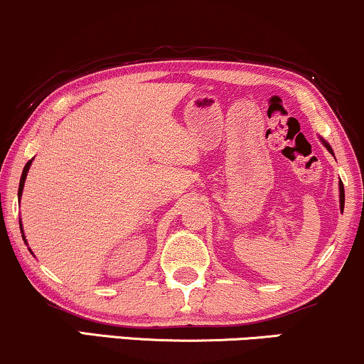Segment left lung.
I'll return each mask as SVG.
<instances>
[{
  "label": "left lung",
  "mask_w": 364,
  "mask_h": 364,
  "mask_svg": "<svg viewBox=\"0 0 364 364\" xmlns=\"http://www.w3.org/2000/svg\"><path fill=\"white\" fill-rule=\"evenodd\" d=\"M321 141H323V144L326 146V148H328L329 153L334 156L333 149H331V146L328 144V142H326L324 139H321ZM339 206H341V213H343V210H344V186H343V183H341V181H339Z\"/></svg>",
  "instance_id": "obj_1"
}]
</instances>
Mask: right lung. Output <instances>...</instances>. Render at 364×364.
I'll use <instances>...</instances> for the list:
<instances>
[{
	"label": "right lung",
	"mask_w": 364,
	"mask_h": 364,
	"mask_svg": "<svg viewBox=\"0 0 364 364\" xmlns=\"http://www.w3.org/2000/svg\"><path fill=\"white\" fill-rule=\"evenodd\" d=\"M33 161V159H31ZM31 161L25 164V168H23V173H21V179H20V188H18V198H21V193H23V186H25V179H26V174H28V169L31 166ZM21 228V227H20ZM23 230V228H21ZM23 240H25V237H23ZM26 242V240H25Z\"/></svg>",
	"instance_id": "1"
}]
</instances>
